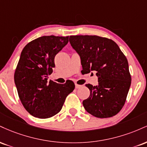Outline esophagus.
I'll return each instance as SVG.
<instances>
[{"label":"esophagus","mask_w":147,"mask_h":147,"mask_svg":"<svg viewBox=\"0 0 147 147\" xmlns=\"http://www.w3.org/2000/svg\"><path fill=\"white\" fill-rule=\"evenodd\" d=\"M82 85H79V84H75V88H81L82 87Z\"/></svg>","instance_id":"34e87169"}]
</instances>
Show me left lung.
Wrapping results in <instances>:
<instances>
[{
	"label": "left lung",
	"mask_w": 147,
	"mask_h": 147,
	"mask_svg": "<svg viewBox=\"0 0 147 147\" xmlns=\"http://www.w3.org/2000/svg\"><path fill=\"white\" fill-rule=\"evenodd\" d=\"M81 57L84 73L97 72L98 85L86 84L90 94L83 101L88 113L99 118L117 115L126 102L131 83L127 59L115 42L96 35L69 38Z\"/></svg>",
	"instance_id": "left-lung-1"
}]
</instances>
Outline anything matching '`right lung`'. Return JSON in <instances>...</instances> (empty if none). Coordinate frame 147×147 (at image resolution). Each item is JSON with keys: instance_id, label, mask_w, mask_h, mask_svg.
Returning <instances> with one entry per match:
<instances>
[{"instance_id": "obj_1", "label": "right lung", "mask_w": 147, "mask_h": 147, "mask_svg": "<svg viewBox=\"0 0 147 147\" xmlns=\"http://www.w3.org/2000/svg\"><path fill=\"white\" fill-rule=\"evenodd\" d=\"M68 43V36H43L28 43L22 50L14 72L18 97L25 110L41 119L51 117L61 110L75 84H64L48 77L55 68V57Z\"/></svg>"}]
</instances>
